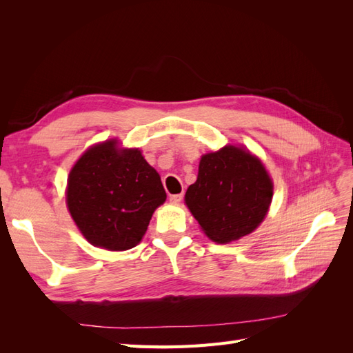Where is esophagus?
<instances>
[{
  "instance_id": "esophagus-1",
  "label": "esophagus",
  "mask_w": 353,
  "mask_h": 353,
  "mask_svg": "<svg viewBox=\"0 0 353 353\" xmlns=\"http://www.w3.org/2000/svg\"><path fill=\"white\" fill-rule=\"evenodd\" d=\"M183 197H184V194H174V196L169 197V201L172 203V205H179L181 200H183Z\"/></svg>"
}]
</instances>
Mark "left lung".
I'll return each instance as SVG.
<instances>
[{
	"instance_id": "1",
	"label": "left lung",
	"mask_w": 353,
	"mask_h": 353,
	"mask_svg": "<svg viewBox=\"0 0 353 353\" xmlns=\"http://www.w3.org/2000/svg\"><path fill=\"white\" fill-rule=\"evenodd\" d=\"M272 188L258 157L244 147L225 145L201 156L185 205L212 241L225 244L259 227L268 213Z\"/></svg>"
}]
</instances>
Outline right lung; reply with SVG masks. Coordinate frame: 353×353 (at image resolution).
I'll return each mask as SVG.
<instances>
[{
  "label": "right lung",
  "mask_w": 353,
  "mask_h": 353,
  "mask_svg": "<svg viewBox=\"0 0 353 353\" xmlns=\"http://www.w3.org/2000/svg\"><path fill=\"white\" fill-rule=\"evenodd\" d=\"M165 200L156 169L138 148H119L117 140L90 147L68 178L66 203L74 223L92 245L112 252L135 248Z\"/></svg>",
  "instance_id": "1"
}]
</instances>
